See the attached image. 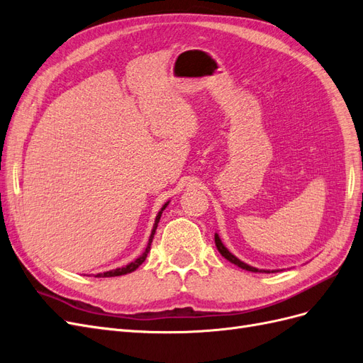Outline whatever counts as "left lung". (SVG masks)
Returning <instances> with one entry per match:
<instances>
[{
    "label": "left lung",
    "mask_w": 363,
    "mask_h": 363,
    "mask_svg": "<svg viewBox=\"0 0 363 363\" xmlns=\"http://www.w3.org/2000/svg\"><path fill=\"white\" fill-rule=\"evenodd\" d=\"M215 244H216L218 251L221 252V256L225 257L228 262L235 263V265L239 267V268L251 271V272H276V271H279V269H271V271H269V269H259V268L251 267V265H248V263H245V262H242L240 259H238L235 255H232V252H230V251L227 250V247L223 244V240H221V238H219L218 233H215Z\"/></svg>",
    "instance_id": "8db88e82"
}]
</instances>
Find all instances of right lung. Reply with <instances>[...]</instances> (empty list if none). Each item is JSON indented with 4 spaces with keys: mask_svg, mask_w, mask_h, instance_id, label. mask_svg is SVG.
<instances>
[{
    "mask_svg": "<svg viewBox=\"0 0 363 363\" xmlns=\"http://www.w3.org/2000/svg\"><path fill=\"white\" fill-rule=\"evenodd\" d=\"M168 204H169V201H167V203H164V204L162 206V208H160L159 213H157V216H156V219H155V225H152V230H151V235H150V239H148V244H147L145 251L142 252V255H140L138 259H135L133 262H130L128 265H125V267H121V268H116V269L106 271V272H100V274H96L95 277H118V276H124V274H130V272L136 271V269L142 265V263L145 262V259H147V256H148V252H150V250H151L152 238H155L157 224H159V221H160V216H162L163 211H164V208H167V206H168Z\"/></svg>",
    "mask_w": 363,
    "mask_h": 363,
    "instance_id": "1",
    "label": "right lung"
}]
</instances>
